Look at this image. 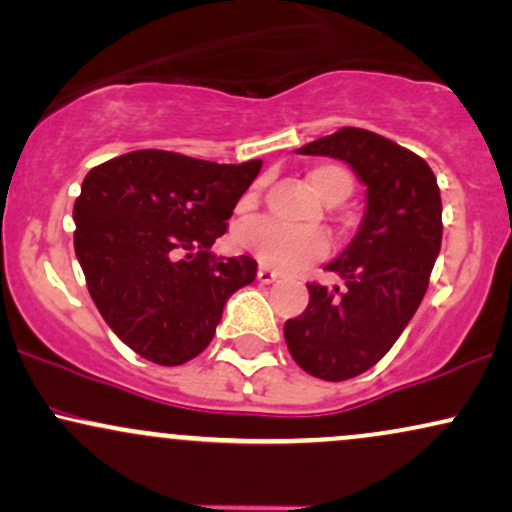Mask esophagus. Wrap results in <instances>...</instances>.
<instances>
[{
  "instance_id": "34e87169",
  "label": "esophagus",
  "mask_w": 512,
  "mask_h": 512,
  "mask_svg": "<svg viewBox=\"0 0 512 512\" xmlns=\"http://www.w3.org/2000/svg\"><path fill=\"white\" fill-rule=\"evenodd\" d=\"M257 281H262V284H272V281H276V272L272 267H267V264H260V267H257Z\"/></svg>"
}]
</instances>
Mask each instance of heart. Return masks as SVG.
<instances>
[{
  "mask_svg": "<svg viewBox=\"0 0 512 512\" xmlns=\"http://www.w3.org/2000/svg\"><path fill=\"white\" fill-rule=\"evenodd\" d=\"M310 187L320 195L325 202H342L354 190V180H351L349 170L337 166V163H320L308 173ZM257 199V190H250L245 195L243 204L248 207ZM238 243L245 250L255 252L264 262L274 264L279 269H296L303 262L317 260V257L327 255L330 243L322 233L313 231H293L272 221H250L238 231Z\"/></svg>",
  "mask_w": 512,
  "mask_h": 512,
  "instance_id": "1",
  "label": "heart"
}]
</instances>
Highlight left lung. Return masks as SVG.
<instances>
[{
  "label": "left lung",
  "instance_id": "left-lung-1",
  "mask_svg": "<svg viewBox=\"0 0 512 512\" xmlns=\"http://www.w3.org/2000/svg\"><path fill=\"white\" fill-rule=\"evenodd\" d=\"M298 154L339 158L366 185L361 226L325 267L342 286L308 284V308L284 325L293 361L339 383L373 368L421 305L443 240V204L424 158L368 129L344 127Z\"/></svg>",
  "mask_w": 512,
  "mask_h": 512
}]
</instances>
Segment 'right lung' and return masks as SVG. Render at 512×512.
Instances as JSON below:
<instances>
[{"label": "right lung", "mask_w": 512, "mask_h": 512, "mask_svg": "<svg viewBox=\"0 0 512 512\" xmlns=\"http://www.w3.org/2000/svg\"><path fill=\"white\" fill-rule=\"evenodd\" d=\"M260 168L144 149L81 182L76 260L98 313L146 361L180 366L202 354L228 298L255 281L252 257H216L211 245Z\"/></svg>", "instance_id": "1"}]
</instances>
